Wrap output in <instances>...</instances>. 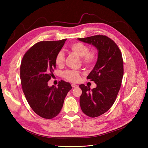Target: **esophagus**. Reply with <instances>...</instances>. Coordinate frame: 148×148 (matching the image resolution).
I'll return each instance as SVG.
<instances>
[{
    "instance_id": "esophagus-1",
    "label": "esophagus",
    "mask_w": 148,
    "mask_h": 148,
    "mask_svg": "<svg viewBox=\"0 0 148 148\" xmlns=\"http://www.w3.org/2000/svg\"><path fill=\"white\" fill-rule=\"evenodd\" d=\"M71 86H72V87H73V88L78 87V86H77V85H76V84H71Z\"/></svg>"
}]
</instances>
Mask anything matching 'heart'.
Returning <instances> with one entry per match:
<instances>
[{"instance_id":"heart-1","label":"heart","mask_w":148,"mask_h":148,"mask_svg":"<svg viewBox=\"0 0 148 148\" xmlns=\"http://www.w3.org/2000/svg\"><path fill=\"white\" fill-rule=\"evenodd\" d=\"M70 49L82 57L83 64L90 65L92 64L96 60V53L95 51H88V47L82 42H74L71 44L69 47ZM64 61V55L62 51L58 52L56 56L55 62L58 66H62ZM64 78L69 81L76 83L80 79V73L75 70H68L63 73Z\"/></svg>"}]
</instances>
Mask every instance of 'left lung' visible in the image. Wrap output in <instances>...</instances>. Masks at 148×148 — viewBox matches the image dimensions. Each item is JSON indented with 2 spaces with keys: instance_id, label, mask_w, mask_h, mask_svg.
<instances>
[{
  "instance_id": "1",
  "label": "left lung",
  "mask_w": 148,
  "mask_h": 148,
  "mask_svg": "<svg viewBox=\"0 0 148 148\" xmlns=\"http://www.w3.org/2000/svg\"><path fill=\"white\" fill-rule=\"evenodd\" d=\"M83 42L92 45L98 52L97 62L87 77L97 86L79 85L82 95L79 97L82 110L90 117H98L113 106L119 91L123 76V61L116 43L104 35L78 38Z\"/></svg>"
}]
</instances>
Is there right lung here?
<instances>
[{
    "instance_id": "right-lung-1",
    "label": "right lung",
    "mask_w": 148,
    "mask_h": 148,
    "mask_svg": "<svg viewBox=\"0 0 148 148\" xmlns=\"http://www.w3.org/2000/svg\"><path fill=\"white\" fill-rule=\"evenodd\" d=\"M66 40L39 42L25 53L21 62L20 77L25 96L34 112L45 119H52L60 113L72 88L64 81L58 87L48 85L56 66V56Z\"/></svg>"
}]
</instances>
